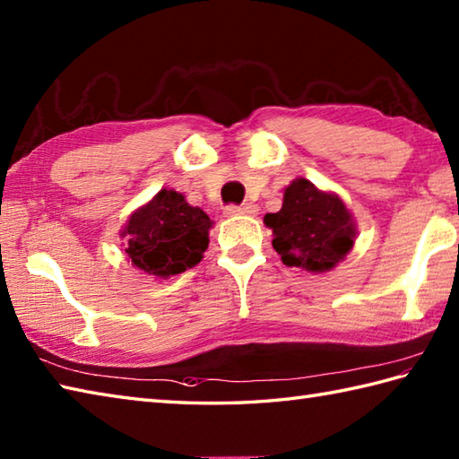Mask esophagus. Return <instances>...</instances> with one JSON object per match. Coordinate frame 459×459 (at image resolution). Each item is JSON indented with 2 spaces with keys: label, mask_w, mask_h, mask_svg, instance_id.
Segmentation results:
<instances>
[{
  "label": "esophagus",
  "mask_w": 459,
  "mask_h": 459,
  "mask_svg": "<svg viewBox=\"0 0 459 459\" xmlns=\"http://www.w3.org/2000/svg\"><path fill=\"white\" fill-rule=\"evenodd\" d=\"M255 212H257V208H255V205H251V204H243V205L230 204V205H226L228 216H254Z\"/></svg>",
  "instance_id": "34e87169"
}]
</instances>
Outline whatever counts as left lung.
<instances>
[{
    "label": "left lung",
    "instance_id": "obj_1",
    "mask_svg": "<svg viewBox=\"0 0 459 459\" xmlns=\"http://www.w3.org/2000/svg\"><path fill=\"white\" fill-rule=\"evenodd\" d=\"M265 226L273 230V247L289 267L329 271L349 254L357 230L339 195L321 192L305 180L289 186L283 208L267 213Z\"/></svg>",
    "mask_w": 459,
    "mask_h": 459
}]
</instances>
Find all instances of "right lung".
Here are the masks:
<instances>
[{
	"label": "right lung",
	"mask_w": 459,
	"mask_h": 459,
	"mask_svg": "<svg viewBox=\"0 0 459 459\" xmlns=\"http://www.w3.org/2000/svg\"><path fill=\"white\" fill-rule=\"evenodd\" d=\"M208 213L174 190H160L134 212L125 228L126 254L148 275L170 277L198 265L208 249Z\"/></svg>",
	"instance_id": "right-lung-1"
}]
</instances>
